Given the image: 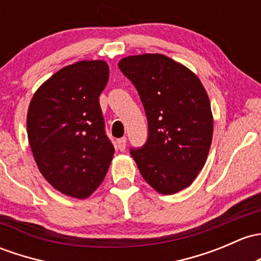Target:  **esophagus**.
<instances>
[{
    "label": "esophagus",
    "mask_w": 261,
    "mask_h": 261,
    "mask_svg": "<svg viewBox=\"0 0 261 261\" xmlns=\"http://www.w3.org/2000/svg\"><path fill=\"white\" fill-rule=\"evenodd\" d=\"M116 146L120 151H123L126 149V138H121L116 140Z\"/></svg>",
    "instance_id": "1"
}]
</instances>
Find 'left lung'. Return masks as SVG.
I'll use <instances>...</instances> for the list:
<instances>
[{
	"mask_svg": "<svg viewBox=\"0 0 261 261\" xmlns=\"http://www.w3.org/2000/svg\"><path fill=\"white\" fill-rule=\"evenodd\" d=\"M119 67L138 90L149 135L130 149L142 177L158 193L175 194L193 184L213 140L210 101L197 76L159 54L128 56Z\"/></svg>",
	"mask_w": 261,
	"mask_h": 261,
	"instance_id": "obj_1",
	"label": "left lung"
}]
</instances>
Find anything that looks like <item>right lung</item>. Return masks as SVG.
I'll use <instances>...</instances> for the list:
<instances>
[{
	"instance_id": "right-lung-1",
	"label": "right lung",
	"mask_w": 261,
	"mask_h": 261,
	"mask_svg": "<svg viewBox=\"0 0 261 261\" xmlns=\"http://www.w3.org/2000/svg\"><path fill=\"white\" fill-rule=\"evenodd\" d=\"M108 81L105 61H79L43 82L30 102L27 136L35 161L65 195L90 196L109 170L115 149L98 102Z\"/></svg>"
}]
</instances>
